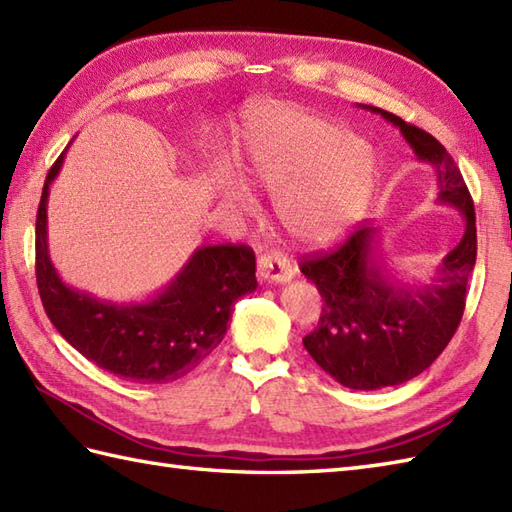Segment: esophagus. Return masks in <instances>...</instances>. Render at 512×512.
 <instances>
[{
    "label": "esophagus",
    "mask_w": 512,
    "mask_h": 512,
    "mask_svg": "<svg viewBox=\"0 0 512 512\" xmlns=\"http://www.w3.org/2000/svg\"><path fill=\"white\" fill-rule=\"evenodd\" d=\"M257 275L268 284H286L295 275L290 259L281 253H264L257 259Z\"/></svg>",
    "instance_id": "obj_1"
}]
</instances>
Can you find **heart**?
Returning <instances> with one entry per match:
<instances>
[{
  "instance_id": "b5f03b06",
  "label": "heart",
  "mask_w": 512,
  "mask_h": 512,
  "mask_svg": "<svg viewBox=\"0 0 512 512\" xmlns=\"http://www.w3.org/2000/svg\"><path fill=\"white\" fill-rule=\"evenodd\" d=\"M242 176L275 193L281 226L297 242H323L352 220L374 180V158L350 129L284 103L250 110L244 121ZM220 200L248 211L253 202L233 182Z\"/></svg>"
}]
</instances>
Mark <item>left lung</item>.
I'll return each mask as SVG.
<instances>
[{"instance_id":"1","label":"left lung","mask_w":512,"mask_h":512,"mask_svg":"<svg viewBox=\"0 0 512 512\" xmlns=\"http://www.w3.org/2000/svg\"><path fill=\"white\" fill-rule=\"evenodd\" d=\"M361 107L400 129L418 160L436 169L438 202L464 217L460 244L427 284H400L387 273L372 226H358L336 248L303 257L299 264L323 297L321 319L303 347L336 383L372 391L416 378L453 339L475 266L477 231L471 193L449 151L400 116L372 105Z\"/></svg>"}]
</instances>
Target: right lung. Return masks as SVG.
I'll use <instances>...</instances> for the list:
<instances>
[{
    "label": "right lung",
    "mask_w": 512,
    "mask_h": 512,
    "mask_svg": "<svg viewBox=\"0 0 512 512\" xmlns=\"http://www.w3.org/2000/svg\"><path fill=\"white\" fill-rule=\"evenodd\" d=\"M48 171L37 211V288L54 328L76 352L132 383H171L198 367L228 330L233 303L257 288L255 253L244 244L200 246L171 284L138 303H114L70 288L48 253Z\"/></svg>",
    "instance_id": "right-lung-1"
}]
</instances>
